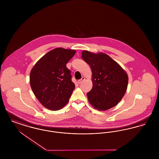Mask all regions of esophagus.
<instances>
[{
  "label": "esophagus",
  "instance_id": "34e87169",
  "mask_svg": "<svg viewBox=\"0 0 159 159\" xmlns=\"http://www.w3.org/2000/svg\"><path fill=\"white\" fill-rule=\"evenodd\" d=\"M84 79H85V78H84V77H82L81 79H80V80H79L77 81V83H78L79 84H81V83H82V82L84 80Z\"/></svg>",
  "mask_w": 159,
  "mask_h": 159
}]
</instances>
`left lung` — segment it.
<instances>
[{
    "label": "left lung",
    "instance_id": "1",
    "mask_svg": "<svg viewBox=\"0 0 159 159\" xmlns=\"http://www.w3.org/2000/svg\"><path fill=\"white\" fill-rule=\"evenodd\" d=\"M82 57L91 66L93 73V88L87 93L89 103L99 111L115 106L127 91L129 78L126 72L105 53L84 50Z\"/></svg>",
    "mask_w": 159,
    "mask_h": 159
}]
</instances>
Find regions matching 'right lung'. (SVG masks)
Returning <instances> with one entry per match:
<instances>
[{"mask_svg": "<svg viewBox=\"0 0 159 159\" xmlns=\"http://www.w3.org/2000/svg\"><path fill=\"white\" fill-rule=\"evenodd\" d=\"M75 53V50L56 48L38 60L31 70L30 84L41 104L58 111L66 103L75 89L71 71L66 64Z\"/></svg>", "mask_w": 159, "mask_h": 159, "instance_id": "obj_1", "label": "right lung"}]
</instances>
